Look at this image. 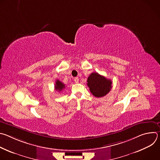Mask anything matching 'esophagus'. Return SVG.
Listing matches in <instances>:
<instances>
[{"mask_svg": "<svg viewBox=\"0 0 160 160\" xmlns=\"http://www.w3.org/2000/svg\"><path fill=\"white\" fill-rule=\"evenodd\" d=\"M74 81H75V83H78V82H79V79H78V77H75V78H74Z\"/></svg>", "mask_w": 160, "mask_h": 160, "instance_id": "34e87169", "label": "esophagus"}]
</instances>
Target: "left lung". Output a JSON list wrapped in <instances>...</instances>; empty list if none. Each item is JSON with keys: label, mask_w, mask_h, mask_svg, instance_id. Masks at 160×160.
Listing matches in <instances>:
<instances>
[{"label": "left lung", "mask_w": 160, "mask_h": 160, "mask_svg": "<svg viewBox=\"0 0 160 160\" xmlns=\"http://www.w3.org/2000/svg\"><path fill=\"white\" fill-rule=\"evenodd\" d=\"M112 82L102 75L94 72L91 73L87 78V86L90 92L96 98H102L109 92Z\"/></svg>", "instance_id": "8db88e82"}]
</instances>
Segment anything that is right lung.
<instances>
[{"mask_svg": "<svg viewBox=\"0 0 160 160\" xmlns=\"http://www.w3.org/2000/svg\"><path fill=\"white\" fill-rule=\"evenodd\" d=\"M54 88L56 90H58L59 92H60V91L62 90L65 88V85L61 82H60L59 80H56Z\"/></svg>", "mask_w": 160, "mask_h": 160, "instance_id": "obj_1", "label": "right lung"}]
</instances>
